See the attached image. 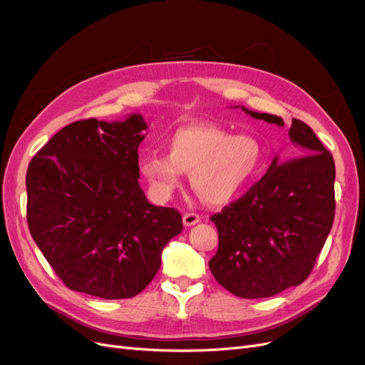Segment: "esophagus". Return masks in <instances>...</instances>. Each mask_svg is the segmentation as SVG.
Here are the masks:
<instances>
[{
  "mask_svg": "<svg viewBox=\"0 0 365 365\" xmlns=\"http://www.w3.org/2000/svg\"><path fill=\"white\" fill-rule=\"evenodd\" d=\"M201 221V217L198 213H194V212H190V213H185L183 215V224L186 227H191V225H195L197 222Z\"/></svg>",
  "mask_w": 365,
  "mask_h": 365,
  "instance_id": "esophagus-1",
  "label": "esophagus"
}]
</instances>
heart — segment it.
<instances>
[{
  "label": "heart",
  "instance_id": "1",
  "mask_svg": "<svg viewBox=\"0 0 365 365\" xmlns=\"http://www.w3.org/2000/svg\"><path fill=\"white\" fill-rule=\"evenodd\" d=\"M166 153L147 152L138 168L156 197L167 200L191 173L195 192L212 206L237 198L257 178L264 152L251 135H232L212 123L175 128L165 141Z\"/></svg>",
  "mask_w": 365,
  "mask_h": 365
}]
</instances>
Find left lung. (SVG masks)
<instances>
[{"mask_svg": "<svg viewBox=\"0 0 365 365\" xmlns=\"http://www.w3.org/2000/svg\"><path fill=\"white\" fill-rule=\"evenodd\" d=\"M242 110L252 118L284 126L278 115ZM289 138L287 153L275 156L245 195L210 217L220 239L209 262L210 272L239 298H269L302 284L331 232L334 158L298 118L292 120Z\"/></svg>", "mask_w": 365, "mask_h": 365, "instance_id": "left-lung-1", "label": "left lung"}]
</instances>
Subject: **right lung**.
Returning a JSON list of instances; mask_svg holds the SVG:
<instances>
[{
	"label": "right lung",
	"instance_id": "right-lung-1",
	"mask_svg": "<svg viewBox=\"0 0 365 365\" xmlns=\"http://www.w3.org/2000/svg\"><path fill=\"white\" fill-rule=\"evenodd\" d=\"M147 123L87 118L67 125L26 170V221L48 263L71 290L103 299L143 292L182 228L173 207L148 203L138 147Z\"/></svg>",
	"mask_w": 365,
	"mask_h": 365
}]
</instances>
